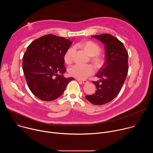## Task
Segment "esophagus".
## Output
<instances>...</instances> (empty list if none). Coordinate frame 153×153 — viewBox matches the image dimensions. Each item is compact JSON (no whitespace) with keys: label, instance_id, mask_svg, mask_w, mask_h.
<instances>
[{"label":"esophagus","instance_id":"1","mask_svg":"<svg viewBox=\"0 0 153 153\" xmlns=\"http://www.w3.org/2000/svg\"><path fill=\"white\" fill-rule=\"evenodd\" d=\"M77 81H79V82H80L82 83H87L88 82V81L85 80H80V79H77Z\"/></svg>","mask_w":153,"mask_h":153}]
</instances>
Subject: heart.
Segmentation results:
<instances>
[{
	"mask_svg": "<svg viewBox=\"0 0 153 153\" xmlns=\"http://www.w3.org/2000/svg\"><path fill=\"white\" fill-rule=\"evenodd\" d=\"M85 51L91 56L97 55L100 51V48L98 45L91 41H87L81 44ZM74 48H68L64 54V60L66 63H70L73 59L74 53ZM68 71L71 76L76 77L79 79H85L92 75L95 68L92 65L90 64H80L76 63L71 66Z\"/></svg>",
	"mask_w": 153,
	"mask_h": 153,
	"instance_id": "b5f03b06",
	"label": "heart"
}]
</instances>
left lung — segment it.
<instances>
[{
  "mask_svg": "<svg viewBox=\"0 0 153 153\" xmlns=\"http://www.w3.org/2000/svg\"><path fill=\"white\" fill-rule=\"evenodd\" d=\"M104 44L105 62L97 73L99 81L93 82L97 90L85 98L94 105H101L111 102L119 91L128 70V54L123 43L109 34L92 36Z\"/></svg>",
  "mask_w": 153,
  "mask_h": 153,
  "instance_id": "1",
  "label": "left lung"
}]
</instances>
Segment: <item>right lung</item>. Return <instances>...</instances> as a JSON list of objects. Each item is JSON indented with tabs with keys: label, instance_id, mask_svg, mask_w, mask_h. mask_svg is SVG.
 I'll list each match as a JSON object with an SVG mask.
<instances>
[{
	"label": "right lung",
	"instance_id": "obj_1",
	"mask_svg": "<svg viewBox=\"0 0 153 153\" xmlns=\"http://www.w3.org/2000/svg\"><path fill=\"white\" fill-rule=\"evenodd\" d=\"M73 41L53 34L31 42L23 57V71L31 91L39 99L52 101L64 92L73 77H64V54Z\"/></svg>",
	"mask_w": 153,
	"mask_h": 153
}]
</instances>
